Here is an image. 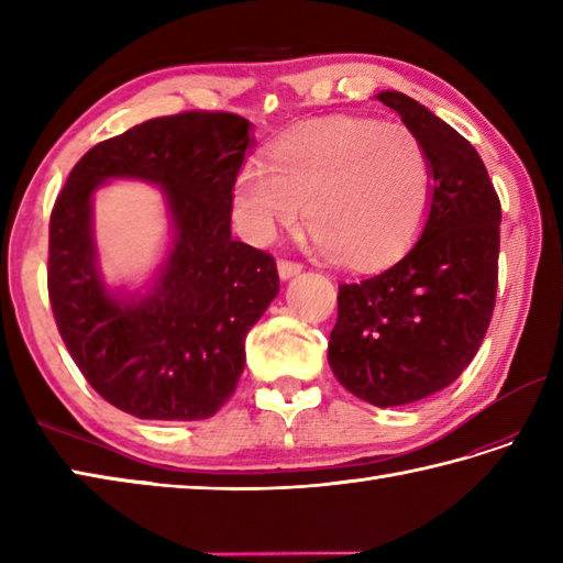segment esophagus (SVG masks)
<instances>
[{"label": "esophagus", "instance_id": "1", "mask_svg": "<svg viewBox=\"0 0 563 563\" xmlns=\"http://www.w3.org/2000/svg\"><path fill=\"white\" fill-rule=\"evenodd\" d=\"M300 271H302V263L300 261H290V258H280L278 261V273H280L283 280L292 278V275H297Z\"/></svg>", "mask_w": 563, "mask_h": 563}]
</instances>
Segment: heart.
<instances>
[{"label": "heart", "instance_id": "obj_1", "mask_svg": "<svg viewBox=\"0 0 563 563\" xmlns=\"http://www.w3.org/2000/svg\"><path fill=\"white\" fill-rule=\"evenodd\" d=\"M249 159L234 194L246 232L266 242L302 220L317 246L355 268H377L409 249L433 208L435 172L411 128L333 115L290 128Z\"/></svg>", "mask_w": 563, "mask_h": 563}]
</instances>
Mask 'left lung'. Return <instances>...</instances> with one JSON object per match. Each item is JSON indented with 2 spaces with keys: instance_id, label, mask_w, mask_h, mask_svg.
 Wrapping results in <instances>:
<instances>
[{
  "instance_id": "8db88e82",
  "label": "left lung",
  "mask_w": 563,
  "mask_h": 563,
  "mask_svg": "<svg viewBox=\"0 0 563 563\" xmlns=\"http://www.w3.org/2000/svg\"><path fill=\"white\" fill-rule=\"evenodd\" d=\"M377 99L423 140L435 196L409 254L373 278L339 285L329 365L357 399L387 409L445 389L479 351L496 307L500 200L457 130L406 93Z\"/></svg>"
}]
</instances>
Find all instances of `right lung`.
I'll list each match as a JSON object with an SVG mask.
<instances>
[{
	"instance_id": "obj_1",
	"label": "right lung",
	"mask_w": 563,
	"mask_h": 563,
	"mask_svg": "<svg viewBox=\"0 0 563 563\" xmlns=\"http://www.w3.org/2000/svg\"><path fill=\"white\" fill-rule=\"evenodd\" d=\"M249 121L224 111L152 118L93 145L51 212L47 295L59 336L89 385L147 421H200L230 401L249 329L280 290L275 258L232 239V188ZM106 177L165 188L175 246L155 290H104L90 239V196Z\"/></svg>"
}]
</instances>
